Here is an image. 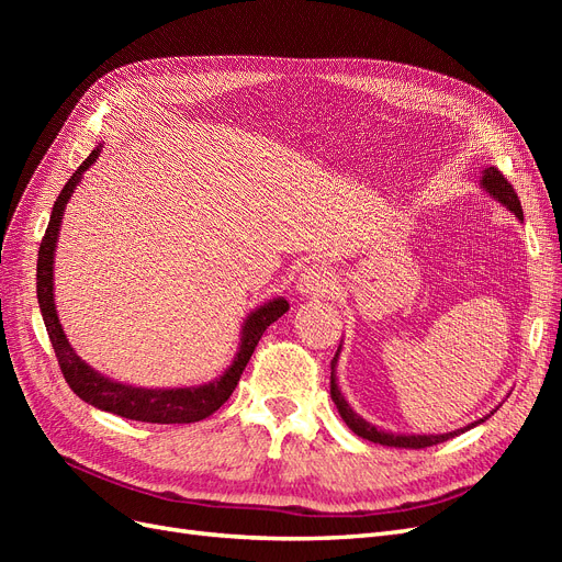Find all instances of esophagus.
<instances>
[{
    "mask_svg": "<svg viewBox=\"0 0 562 562\" xmlns=\"http://www.w3.org/2000/svg\"><path fill=\"white\" fill-rule=\"evenodd\" d=\"M335 288V277L330 267L326 265H312L300 274L297 291L302 295H326Z\"/></svg>",
    "mask_w": 562,
    "mask_h": 562,
    "instance_id": "esophagus-1",
    "label": "esophagus"
}]
</instances>
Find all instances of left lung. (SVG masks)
<instances>
[{
    "label": "left lung",
    "mask_w": 562,
    "mask_h": 562,
    "mask_svg": "<svg viewBox=\"0 0 562 562\" xmlns=\"http://www.w3.org/2000/svg\"><path fill=\"white\" fill-rule=\"evenodd\" d=\"M481 187L483 190L495 199V201H499L502 206H506L508 211H512L518 220H522V209H520V199H518V194H516V190L512 187V182H508L504 176H502V171H497L495 166H490V168H485L483 171V178H481ZM339 349L342 347H337V353H335V359H333V363H330V396H333V403L337 405V413H339V417H342L345 422H347V427L356 434V436H361V438H366V440H372V443H380V446H386V448H413V450H419V448H429V446H436V443H443V440H448V438H454V436H459V434H464V431H469V429H473L475 424H481V422H485L492 413V411L487 417H483V419H479V422H473V424H469V427H464V429H457V431H450V434H424V436H419V434H391V431H382V429H378V427H372L370 422H366L361 415H356L353 411H351V405L345 401V396H342V391H339V386H337V378H335V366H337V359H339Z\"/></svg>",
    "instance_id": "8db88e82"
}]
</instances>
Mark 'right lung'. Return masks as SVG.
Masks as SVG:
<instances>
[{
    "label": "right lung",
    "instance_id": "1",
    "mask_svg": "<svg viewBox=\"0 0 562 562\" xmlns=\"http://www.w3.org/2000/svg\"><path fill=\"white\" fill-rule=\"evenodd\" d=\"M98 155H100V145L70 176V180L65 182L63 192L54 203V211H50L48 227L40 246L37 300H40V310L44 316L48 339L50 345H54L58 366L63 370V378L81 401H87L89 405L100 407V411L119 415V417L135 419V422H151V424H190V422L206 419L232 396V391L236 389V384H239L246 363L250 361L255 347H258L262 333L267 330V326H271V323L288 312V302L283 297L269 300L262 304V307H258L246 316L241 326V345L234 356L232 366L223 372V375L209 384L184 386V389L131 386V384H122L100 375V372L93 370L87 361H81L77 351L72 349V345L67 342L58 312H56V304H54V258H56V244H58L67 201H70L77 184L81 182L83 171L93 166Z\"/></svg>",
    "mask_w": 562,
    "mask_h": 562
}]
</instances>
